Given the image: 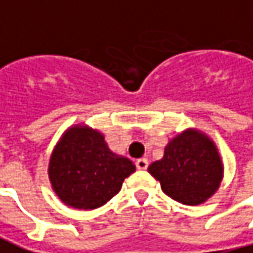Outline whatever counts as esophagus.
<instances>
[{"instance_id":"1","label":"esophagus","mask_w":253,"mask_h":253,"mask_svg":"<svg viewBox=\"0 0 253 253\" xmlns=\"http://www.w3.org/2000/svg\"><path fill=\"white\" fill-rule=\"evenodd\" d=\"M135 167L137 169H147L148 168V160L147 158H140L135 161Z\"/></svg>"}]
</instances>
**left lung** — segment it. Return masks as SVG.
I'll return each instance as SVG.
<instances>
[{"mask_svg":"<svg viewBox=\"0 0 253 253\" xmlns=\"http://www.w3.org/2000/svg\"><path fill=\"white\" fill-rule=\"evenodd\" d=\"M148 172L160 180L165 195L182 205L205 203L222 179V164L214 143L203 133L186 130L165 147L164 158Z\"/></svg>","mask_w":253,"mask_h":253,"instance_id":"1","label":"left lung"}]
</instances>
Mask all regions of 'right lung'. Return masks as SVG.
Wrapping results in <instances>:
<instances>
[{
    "label": "right lung",
    "mask_w": 253,
    "mask_h": 253,
    "mask_svg": "<svg viewBox=\"0 0 253 253\" xmlns=\"http://www.w3.org/2000/svg\"><path fill=\"white\" fill-rule=\"evenodd\" d=\"M135 170L130 160L109 150L103 135L86 126L71 127L56 145L48 178L63 203L92 210L118 195Z\"/></svg>",
    "instance_id": "add662e5"
}]
</instances>
